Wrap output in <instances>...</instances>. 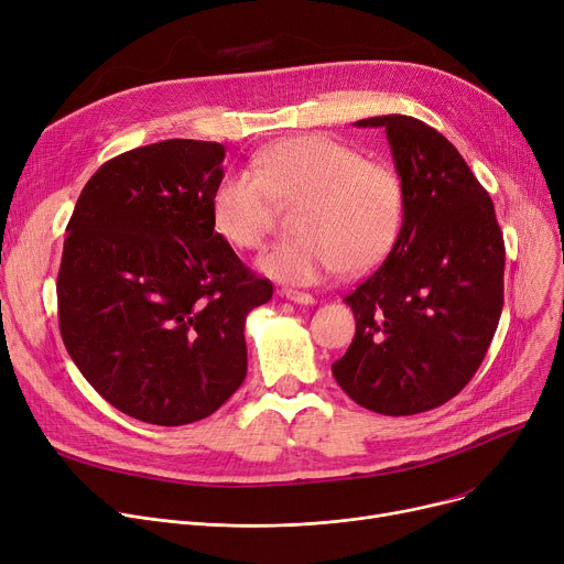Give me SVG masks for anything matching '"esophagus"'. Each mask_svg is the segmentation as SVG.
<instances>
[{"mask_svg":"<svg viewBox=\"0 0 564 564\" xmlns=\"http://www.w3.org/2000/svg\"><path fill=\"white\" fill-rule=\"evenodd\" d=\"M281 297L294 302V304H302V306H313L315 304V297L308 292H302V290H292V288H283L281 290Z\"/></svg>","mask_w":564,"mask_h":564,"instance_id":"obj_1","label":"esophagus"}]
</instances>
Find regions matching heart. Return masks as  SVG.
Here are the masks:
<instances>
[{
  "mask_svg": "<svg viewBox=\"0 0 564 564\" xmlns=\"http://www.w3.org/2000/svg\"><path fill=\"white\" fill-rule=\"evenodd\" d=\"M292 240L267 249L258 270L285 283L313 285L364 274L387 258L404 226V185L381 160L327 134H300L262 145L251 169L226 171L210 196L215 230L235 249H258L279 207L297 205Z\"/></svg>",
  "mask_w": 564,
  "mask_h": 564,
  "instance_id": "obj_1",
  "label": "heart"
}]
</instances>
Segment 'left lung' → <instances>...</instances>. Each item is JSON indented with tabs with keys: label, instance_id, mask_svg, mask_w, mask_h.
Wrapping results in <instances>:
<instances>
[{
	"label": "left lung",
	"instance_id": "left-lung-1",
	"mask_svg": "<svg viewBox=\"0 0 564 564\" xmlns=\"http://www.w3.org/2000/svg\"><path fill=\"white\" fill-rule=\"evenodd\" d=\"M354 126L387 130L404 226L345 297L357 334L332 372L357 404L413 416L455 398L480 368L502 311L506 245L487 189L441 132L402 113Z\"/></svg>",
	"mask_w": 564,
	"mask_h": 564
}]
</instances>
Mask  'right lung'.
<instances>
[{
  "instance_id": "add662e5",
  "label": "right lung",
  "mask_w": 564,
  "mask_h": 564,
  "mask_svg": "<svg viewBox=\"0 0 564 564\" xmlns=\"http://www.w3.org/2000/svg\"><path fill=\"white\" fill-rule=\"evenodd\" d=\"M217 141L166 139L82 189L56 279L58 329L84 379L151 425L215 413L247 377V315L272 300L215 230Z\"/></svg>"
}]
</instances>
